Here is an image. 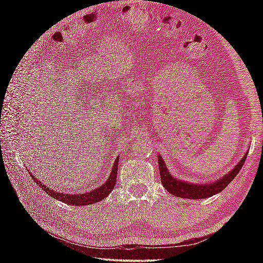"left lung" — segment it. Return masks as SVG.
I'll list each match as a JSON object with an SVG mask.
<instances>
[{"label": "left lung", "mask_w": 263, "mask_h": 263, "mask_svg": "<svg viewBox=\"0 0 263 263\" xmlns=\"http://www.w3.org/2000/svg\"><path fill=\"white\" fill-rule=\"evenodd\" d=\"M247 157H248V153L245 154V156L241 159V161H239V163L234 167V168L228 173L227 175L221 177L220 180H218L215 183L192 184V183H187L181 180H176V178L173 177L170 174V172L167 171L163 158H161L160 156H158L160 180L167 191L172 193L173 195H175V197H180L184 199L209 198V197H212V195L221 192L222 190H224L228 184L235 178V176L238 174V172L241 171V168L243 167Z\"/></svg>", "instance_id": "8db88e82"}]
</instances>
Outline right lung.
<instances>
[{
  "label": "right lung",
  "mask_w": 263,
  "mask_h": 263,
  "mask_svg": "<svg viewBox=\"0 0 263 263\" xmlns=\"http://www.w3.org/2000/svg\"><path fill=\"white\" fill-rule=\"evenodd\" d=\"M117 167H119V156H117V158L113 165V170H111V174L107 180V182L103 184L102 186H99L98 189L93 190V191L87 192L85 194H66L63 192L60 193L58 191H54V190L45 186V184H43V182L38 181V178L32 176V174H30V176L33 180V182L37 183V185L39 187L44 190V191H45L48 195H51V197H53L54 199H58L59 201H62V202L68 203L70 205H87V204L98 202V201L103 200L111 192V190L114 189L115 183H116Z\"/></svg>",
  "instance_id": "1"
}]
</instances>
